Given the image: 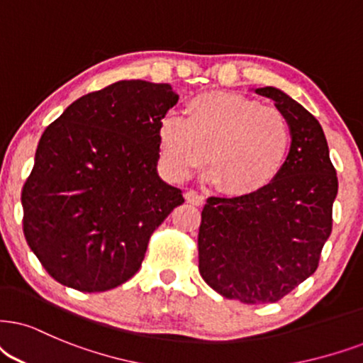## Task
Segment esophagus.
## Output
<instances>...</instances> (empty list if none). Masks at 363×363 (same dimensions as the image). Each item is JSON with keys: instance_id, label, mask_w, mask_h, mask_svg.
<instances>
[{"instance_id": "34e87169", "label": "esophagus", "mask_w": 363, "mask_h": 363, "mask_svg": "<svg viewBox=\"0 0 363 363\" xmlns=\"http://www.w3.org/2000/svg\"><path fill=\"white\" fill-rule=\"evenodd\" d=\"M204 199H206V197L203 194H199V192H196V191H187L186 192V201L189 204L203 206L204 204Z\"/></svg>"}]
</instances>
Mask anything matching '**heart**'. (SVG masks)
Here are the masks:
<instances>
[{"instance_id":"1","label":"heart","mask_w":363,"mask_h":363,"mask_svg":"<svg viewBox=\"0 0 363 363\" xmlns=\"http://www.w3.org/2000/svg\"><path fill=\"white\" fill-rule=\"evenodd\" d=\"M184 113L159 123L160 164L169 177H189L208 157L219 189L245 197L258 194L283 171L291 127L278 108L235 91H211L191 99Z\"/></svg>"}]
</instances>
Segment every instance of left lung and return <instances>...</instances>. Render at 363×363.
Masks as SVG:
<instances>
[{"instance_id":"left-lung-1","label":"left lung","mask_w":363,"mask_h":363,"mask_svg":"<svg viewBox=\"0 0 363 363\" xmlns=\"http://www.w3.org/2000/svg\"><path fill=\"white\" fill-rule=\"evenodd\" d=\"M272 99L291 127V149L279 176L258 194L209 197L201 213L199 273L229 300L274 303L318 268L332 233L338 179L318 121L274 86Z\"/></svg>"}]
</instances>
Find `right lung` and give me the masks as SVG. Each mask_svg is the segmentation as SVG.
<instances>
[{"mask_svg": "<svg viewBox=\"0 0 363 363\" xmlns=\"http://www.w3.org/2000/svg\"><path fill=\"white\" fill-rule=\"evenodd\" d=\"M177 100L169 84L122 80L45 128L21 191L23 233L58 283L89 293L125 283L184 203L157 174L159 123Z\"/></svg>", "mask_w": 363, "mask_h": 363, "instance_id": "1", "label": "right lung"}]
</instances>
